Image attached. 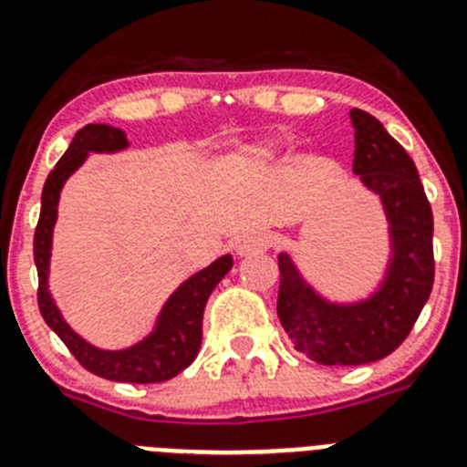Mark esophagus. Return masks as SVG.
Instances as JSON below:
<instances>
[{
	"mask_svg": "<svg viewBox=\"0 0 467 467\" xmlns=\"http://www.w3.org/2000/svg\"><path fill=\"white\" fill-rule=\"evenodd\" d=\"M269 247H271V238L266 236V234H245V236L236 243V254L247 257V254L266 253Z\"/></svg>",
	"mask_w": 467,
	"mask_h": 467,
	"instance_id": "obj_1",
	"label": "esophagus"
}]
</instances>
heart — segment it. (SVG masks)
Segmentation results:
<instances>
[{
    "label": "heart",
    "mask_w": 467,
    "mask_h": 467,
    "mask_svg": "<svg viewBox=\"0 0 467 467\" xmlns=\"http://www.w3.org/2000/svg\"><path fill=\"white\" fill-rule=\"evenodd\" d=\"M278 154V142L274 140H259V142L250 144L245 150V159L253 161V163H262V161H269Z\"/></svg>",
    "instance_id": "obj_1"
}]
</instances>
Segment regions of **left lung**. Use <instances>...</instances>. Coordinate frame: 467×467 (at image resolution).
Masks as SVG:
<instances>
[{
  "instance_id": "1",
  "label": "left lung",
  "mask_w": 467,
  "mask_h": 467,
  "mask_svg": "<svg viewBox=\"0 0 467 467\" xmlns=\"http://www.w3.org/2000/svg\"><path fill=\"white\" fill-rule=\"evenodd\" d=\"M353 172L377 193L388 222V262L362 299L332 301L308 283L290 253L278 254V317L299 353L317 365H367L390 356L414 327L435 278L432 210L414 161L379 119L350 109Z\"/></svg>"
}]
</instances>
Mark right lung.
Returning <instances> with one entry per match:
<instances>
[{"mask_svg":"<svg viewBox=\"0 0 467 467\" xmlns=\"http://www.w3.org/2000/svg\"><path fill=\"white\" fill-rule=\"evenodd\" d=\"M126 147L128 138L121 128L107 126V123H88L74 135L63 159L57 161L51 175L47 177V184L41 192L39 224L35 231V264L36 274H39L36 299H39V311L48 327L63 339L69 353L88 372L109 379V381L159 383L177 377L196 360L201 339H203L205 304H208L210 292L234 266L231 254H222L210 266L180 283V287L161 306L151 332L142 337L138 344L119 350L98 348V346L88 344L81 334L74 332L57 308L51 287H48L53 226L57 220V203H60V192H63L65 182L69 180V175H74L84 166L88 154H114V151H123Z\"/></svg>","mask_w":467,"mask_h":467,"instance_id":"add662e5","label":"right lung"}]
</instances>
